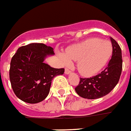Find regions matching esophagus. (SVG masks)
<instances>
[{
	"label": "esophagus",
	"instance_id": "34e87169",
	"mask_svg": "<svg viewBox=\"0 0 131 131\" xmlns=\"http://www.w3.org/2000/svg\"><path fill=\"white\" fill-rule=\"evenodd\" d=\"M71 73V71L69 70V69H68V68H66V70H65V73L66 74V75H68V74H70Z\"/></svg>",
	"mask_w": 131,
	"mask_h": 131
}]
</instances>
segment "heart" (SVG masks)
I'll return each mask as SVG.
<instances>
[{"mask_svg": "<svg viewBox=\"0 0 131 131\" xmlns=\"http://www.w3.org/2000/svg\"><path fill=\"white\" fill-rule=\"evenodd\" d=\"M113 54V45L108 40L90 38L68 47L66 53L58 54L64 65L77 61V69L83 76H93L100 71Z\"/></svg>", "mask_w": 131, "mask_h": 131, "instance_id": "obj_1", "label": "heart"}]
</instances>
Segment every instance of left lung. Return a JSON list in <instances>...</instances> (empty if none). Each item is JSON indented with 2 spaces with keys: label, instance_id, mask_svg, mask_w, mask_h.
Instances as JSON below:
<instances>
[{
  "label": "left lung",
  "instance_id": "obj_1",
  "mask_svg": "<svg viewBox=\"0 0 131 131\" xmlns=\"http://www.w3.org/2000/svg\"><path fill=\"white\" fill-rule=\"evenodd\" d=\"M113 45V55L107 68L98 75L91 78L80 79L79 84L75 88L80 96L94 100L107 95L115 88L121 75L123 60L119 45L110 37Z\"/></svg>",
  "mask_w": 131,
  "mask_h": 131
}]
</instances>
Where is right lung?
Wrapping results in <instances>:
<instances>
[{"mask_svg":"<svg viewBox=\"0 0 131 131\" xmlns=\"http://www.w3.org/2000/svg\"><path fill=\"white\" fill-rule=\"evenodd\" d=\"M53 55V48L42 43H31L17 50L10 61L9 78L18 99L35 104L47 97L52 80L65 71L44 63L47 56Z\"/></svg>","mask_w":131,"mask_h":131,"instance_id":"add662e5","label":"right lung"}]
</instances>
